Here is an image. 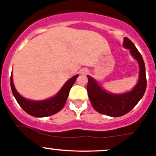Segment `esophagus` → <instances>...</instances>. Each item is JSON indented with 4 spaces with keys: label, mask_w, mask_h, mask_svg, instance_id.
<instances>
[{
    "label": "esophagus",
    "mask_w": 156,
    "mask_h": 156,
    "mask_svg": "<svg viewBox=\"0 0 156 156\" xmlns=\"http://www.w3.org/2000/svg\"><path fill=\"white\" fill-rule=\"evenodd\" d=\"M81 75H87L88 73V71L87 69H82L81 70Z\"/></svg>",
    "instance_id": "1"
}]
</instances>
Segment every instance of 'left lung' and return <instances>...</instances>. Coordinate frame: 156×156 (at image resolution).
<instances>
[{"label": "left lung", "mask_w": 156, "mask_h": 156, "mask_svg": "<svg viewBox=\"0 0 156 156\" xmlns=\"http://www.w3.org/2000/svg\"><path fill=\"white\" fill-rule=\"evenodd\" d=\"M123 45L130 50L131 55L139 64V80L132 91L121 95L109 93L103 90L93 78L88 76L87 92L92 107L99 113L113 117L123 116L129 113L137 104L146 90L145 66L141 54L127 37L124 38Z\"/></svg>", "instance_id": "8db88e82"}]
</instances>
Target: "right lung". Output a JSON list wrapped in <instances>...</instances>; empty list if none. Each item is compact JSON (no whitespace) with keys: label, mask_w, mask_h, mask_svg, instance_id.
<instances>
[{"label":"right lung","mask_w":156,"mask_h":156,"mask_svg":"<svg viewBox=\"0 0 156 156\" xmlns=\"http://www.w3.org/2000/svg\"><path fill=\"white\" fill-rule=\"evenodd\" d=\"M78 76L77 75L68 80L54 97L43 101L28 100L21 96L14 86L12 76H11V88L18 103L26 113L36 117H44L55 114L63 109L68 97L71 88L75 82Z\"/></svg>","instance_id":"1"}]
</instances>
